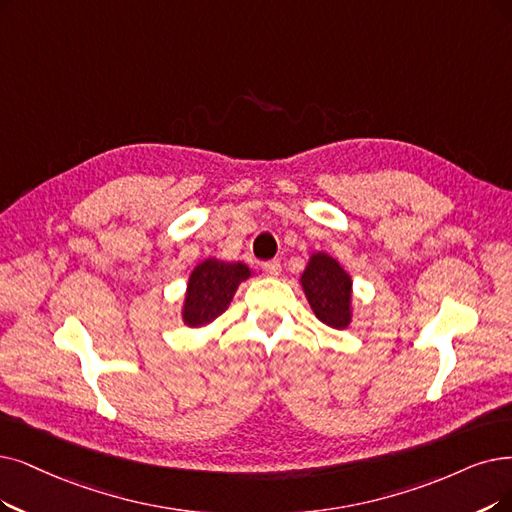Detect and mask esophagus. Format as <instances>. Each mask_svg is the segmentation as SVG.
I'll return each instance as SVG.
<instances>
[{
    "mask_svg": "<svg viewBox=\"0 0 512 512\" xmlns=\"http://www.w3.org/2000/svg\"><path fill=\"white\" fill-rule=\"evenodd\" d=\"M262 271H264V275H269V277H279L281 275V262L279 260L264 262L262 264Z\"/></svg>",
    "mask_w": 512,
    "mask_h": 512,
    "instance_id": "34e87169",
    "label": "esophagus"
}]
</instances>
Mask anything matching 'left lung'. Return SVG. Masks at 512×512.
<instances>
[{
  "label": "left lung",
  "mask_w": 512,
  "mask_h": 512,
  "mask_svg": "<svg viewBox=\"0 0 512 512\" xmlns=\"http://www.w3.org/2000/svg\"><path fill=\"white\" fill-rule=\"evenodd\" d=\"M300 283L321 323L336 327V330L349 327L353 319V281L336 258L325 252H315L306 264Z\"/></svg>",
  "instance_id": "obj_1"
}]
</instances>
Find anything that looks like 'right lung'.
<instances>
[{
    "mask_svg": "<svg viewBox=\"0 0 512 512\" xmlns=\"http://www.w3.org/2000/svg\"><path fill=\"white\" fill-rule=\"evenodd\" d=\"M248 277H252V271L243 262H222L216 258L199 262L189 275L182 321L189 327L212 323L227 311L239 283Z\"/></svg>",
    "mask_w": 512,
    "mask_h": 512,
    "instance_id": "obj_1",
    "label": "right lung"
}]
</instances>
